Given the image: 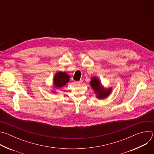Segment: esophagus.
I'll use <instances>...</instances> for the list:
<instances>
[{"mask_svg":"<svg viewBox=\"0 0 154 154\" xmlns=\"http://www.w3.org/2000/svg\"><path fill=\"white\" fill-rule=\"evenodd\" d=\"M83 82V80H79V81H75L74 82V83H77V84H80V83H82Z\"/></svg>","mask_w":154,"mask_h":154,"instance_id":"1","label":"esophagus"}]
</instances>
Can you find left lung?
I'll use <instances>...</instances> for the list:
<instances>
[{"label": "left lung", "instance_id": "left-lung-1", "mask_svg": "<svg viewBox=\"0 0 154 154\" xmlns=\"http://www.w3.org/2000/svg\"><path fill=\"white\" fill-rule=\"evenodd\" d=\"M90 85L96 94V97L99 99H103L106 98L112 93V88H105L102 85L99 80L96 77H93L91 81Z\"/></svg>", "mask_w": 154, "mask_h": 154}]
</instances>
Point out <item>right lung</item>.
<instances>
[{
  "instance_id": "1",
  "label": "right lung",
  "mask_w": 154,
  "mask_h": 154,
  "mask_svg": "<svg viewBox=\"0 0 154 154\" xmlns=\"http://www.w3.org/2000/svg\"><path fill=\"white\" fill-rule=\"evenodd\" d=\"M70 80L69 75L64 72H58L54 75L53 86L56 89H60L66 85ZM53 93H56L55 91H52Z\"/></svg>"
}]
</instances>
